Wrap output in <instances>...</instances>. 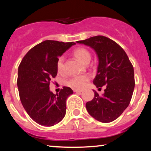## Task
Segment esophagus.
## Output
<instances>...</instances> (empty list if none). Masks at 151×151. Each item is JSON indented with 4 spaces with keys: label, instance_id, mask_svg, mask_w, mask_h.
Instances as JSON below:
<instances>
[{
    "label": "esophagus",
    "instance_id": "obj_1",
    "mask_svg": "<svg viewBox=\"0 0 151 151\" xmlns=\"http://www.w3.org/2000/svg\"><path fill=\"white\" fill-rule=\"evenodd\" d=\"M73 91L76 92V93H80L82 92V90H79V89H74Z\"/></svg>",
    "mask_w": 151,
    "mask_h": 151
}]
</instances>
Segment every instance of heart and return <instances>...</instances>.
Instances as JSON below:
<instances>
[{"instance_id": "1", "label": "heart", "mask_w": 151, "mask_h": 151, "mask_svg": "<svg viewBox=\"0 0 151 151\" xmlns=\"http://www.w3.org/2000/svg\"><path fill=\"white\" fill-rule=\"evenodd\" d=\"M73 54L81 63L86 64L89 63L91 60V53L87 49L83 47H78L73 51ZM64 57L60 56L57 61V69L59 72H62L64 69ZM89 76L81 75L72 78L68 82V84L71 87L76 88H82L86 85V82L89 80Z\"/></svg>"}]
</instances>
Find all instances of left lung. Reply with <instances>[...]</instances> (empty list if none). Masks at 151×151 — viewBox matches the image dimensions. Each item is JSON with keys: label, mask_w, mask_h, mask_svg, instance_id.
<instances>
[{"label": "left lung", "mask_w": 151, "mask_h": 151, "mask_svg": "<svg viewBox=\"0 0 151 151\" xmlns=\"http://www.w3.org/2000/svg\"><path fill=\"white\" fill-rule=\"evenodd\" d=\"M76 42L90 47L95 51L98 65L93 82L98 88L106 85L102 96L93 90L94 98L86 102V110L101 122L114 121L131 102L135 87L133 65L124 50L106 37L93 36Z\"/></svg>", "instance_id": "8db88e82"}]
</instances>
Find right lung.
Returning <instances> with one entry per match:
<instances>
[{"label": "right lung", "instance_id": "add662e5", "mask_svg": "<svg viewBox=\"0 0 151 151\" xmlns=\"http://www.w3.org/2000/svg\"><path fill=\"white\" fill-rule=\"evenodd\" d=\"M75 42L45 40L31 49L18 67L17 85L22 106L34 122L45 127L59 123L66 114V100L73 94L64 86L58 94L49 89L57 75V61Z\"/></svg>", "mask_w": 151, "mask_h": 151}]
</instances>
